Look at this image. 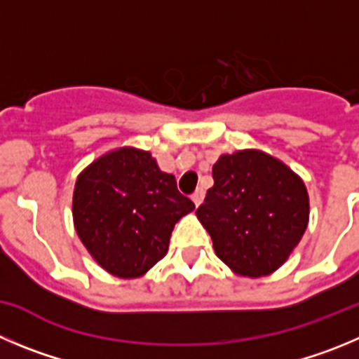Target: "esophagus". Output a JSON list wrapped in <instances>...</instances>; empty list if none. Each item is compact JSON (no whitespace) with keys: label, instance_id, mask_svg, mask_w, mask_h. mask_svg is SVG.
<instances>
[{"label":"esophagus","instance_id":"esophagus-1","mask_svg":"<svg viewBox=\"0 0 359 359\" xmlns=\"http://www.w3.org/2000/svg\"><path fill=\"white\" fill-rule=\"evenodd\" d=\"M203 196H205V193H203V189H196L195 193L191 195V200H193V202H195V205L198 207L200 203L203 202Z\"/></svg>","mask_w":359,"mask_h":359}]
</instances>
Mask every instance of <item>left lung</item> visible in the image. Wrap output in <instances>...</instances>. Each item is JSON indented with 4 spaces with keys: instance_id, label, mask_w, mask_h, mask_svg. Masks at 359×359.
<instances>
[{
    "instance_id": "obj_1",
    "label": "left lung",
    "mask_w": 359,
    "mask_h": 359,
    "mask_svg": "<svg viewBox=\"0 0 359 359\" xmlns=\"http://www.w3.org/2000/svg\"><path fill=\"white\" fill-rule=\"evenodd\" d=\"M196 216L216 255L237 274L266 276L289 259L308 225V193L285 164L259 150L221 156Z\"/></svg>"
}]
</instances>
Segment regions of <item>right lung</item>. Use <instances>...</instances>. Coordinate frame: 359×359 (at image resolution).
Wrapping results in <instances>:
<instances>
[{
  "label": "right lung",
  "mask_w": 359,
  "mask_h": 359,
  "mask_svg": "<svg viewBox=\"0 0 359 359\" xmlns=\"http://www.w3.org/2000/svg\"><path fill=\"white\" fill-rule=\"evenodd\" d=\"M193 209L175 177L136 149L99 157L74 187L76 232L99 266L118 278L142 276L159 262L175 223Z\"/></svg>",
  "instance_id": "add662e5"
}]
</instances>
